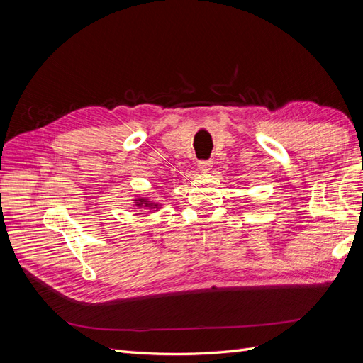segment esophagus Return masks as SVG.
Instances as JSON below:
<instances>
[{
  "mask_svg": "<svg viewBox=\"0 0 363 363\" xmlns=\"http://www.w3.org/2000/svg\"><path fill=\"white\" fill-rule=\"evenodd\" d=\"M211 167H212V160H200L199 162V168L201 171H208L211 169Z\"/></svg>",
  "mask_w": 363,
  "mask_h": 363,
  "instance_id": "34e87169",
  "label": "esophagus"
}]
</instances>
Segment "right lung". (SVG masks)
<instances>
[{"mask_svg":"<svg viewBox=\"0 0 363 363\" xmlns=\"http://www.w3.org/2000/svg\"><path fill=\"white\" fill-rule=\"evenodd\" d=\"M140 204H145V206H152L151 203H148V201H144V200H142V201H140ZM140 204H138V206H140ZM155 206H156V204H155Z\"/></svg>","mask_w":363,"mask_h":363,"instance_id":"1","label":"right lung"}]
</instances>
